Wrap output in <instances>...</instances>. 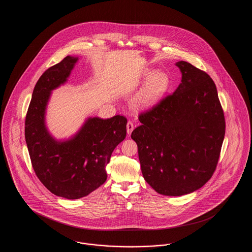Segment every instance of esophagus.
<instances>
[{
	"instance_id": "34e87169",
	"label": "esophagus",
	"mask_w": 252,
	"mask_h": 252,
	"mask_svg": "<svg viewBox=\"0 0 252 252\" xmlns=\"http://www.w3.org/2000/svg\"><path fill=\"white\" fill-rule=\"evenodd\" d=\"M133 129H134V124L132 123L131 121H128L127 124H126V131H127V134H131Z\"/></svg>"
}]
</instances>
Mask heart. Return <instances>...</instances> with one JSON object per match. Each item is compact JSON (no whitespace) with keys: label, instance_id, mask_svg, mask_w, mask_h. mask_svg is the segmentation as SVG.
I'll return each instance as SVG.
<instances>
[{"label":"heart","instance_id":"b5f03b06","mask_svg":"<svg viewBox=\"0 0 252 252\" xmlns=\"http://www.w3.org/2000/svg\"><path fill=\"white\" fill-rule=\"evenodd\" d=\"M145 76L149 79L137 98V103L141 107L154 105L167 93L170 87V77L165 72L148 71Z\"/></svg>","mask_w":252,"mask_h":252}]
</instances>
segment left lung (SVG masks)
I'll list each match as a JSON object with an SVG mask.
<instances>
[{
  "label": "left lung",
  "mask_w": 252,
  "mask_h": 252,
  "mask_svg": "<svg viewBox=\"0 0 252 252\" xmlns=\"http://www.w3.org/2000/svg\"><path fill=\"white\" fill-rule=\"evenodd\" d=\"M181 83L173 94L139 115L131 133L145 181L157 192H194L216 171L225 136V117L211 76L179 61Z\"/></svg>",
  "instance_id": "8db88e82"
}]
</instances>
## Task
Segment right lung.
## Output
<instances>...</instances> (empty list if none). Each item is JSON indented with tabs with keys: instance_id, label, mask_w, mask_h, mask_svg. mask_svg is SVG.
<instances>
[{
	"instance_id": "obj_1",
	"label": "right lung",
	"mask_w": 252,
	"mask_h": 252,
	"mask_svg": "<svg viewBox=\"0 0 252 252\" xmlns=\"http://www.w3.org/2000/svg\"><path fill=\"white\" fill-rule=\"evenodd\" d=\"M78 58L66 57L37 80L25 117V141L32 166L40 182L54 194L78 199L107 180L106 166L114 148L126 135L125 116L90 117L72 138L57 141L45 125L53 90L64 84Z\"/></svg>"
}]
</instances>
